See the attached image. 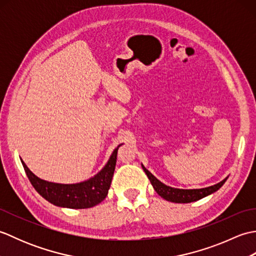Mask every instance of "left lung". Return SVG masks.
Here are the masks:
<instances>
[{"label":"left lung","mask_w":256,"mask_h":256,"mask_svg":"<svg viewBox=\"0 0 256 256\" xmlns=\"http://www.w3.org/2000/svg\"><path fill=\"white\" fill-rule=\"evenodd\" d=\"M142 167L146 175H148L150 184H153L155 192L158 194L162 198H164L167 201H170V202H176V204H188V202H192V201H197L204 197H206L208 194H214V192H216V190L220 189L222 187V184H224L228 179L226 177L222 182L206 188L178 189V188L166 186L165 184L160 182L154 175H152V174L146 170L143 165Z\"/></svg>","instance_id":"obj_1"}]
</instances>
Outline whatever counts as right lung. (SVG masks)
I'll return each instance as SVG.
<instances>
[{"mask_svg":"<svg viewBox=\"0 0 256 256\" xmlns=\"http://www.w3.org/2000/svg\"><path fill=\"white\" fill-rule=\"evenodd\" d=\"M120 146L121 145H118L113 150L106 165L94 177L78 184H64L42 180L28 170L23 160H22V164L32 187L50 204L70 209L91 208L100 204L108 196L113 172L116 170L118 150Z\"/></svg>","mask_w":256,"mask_h":256,"instance_id":"right-lung-1","label":"right lung"}]
</instances>
